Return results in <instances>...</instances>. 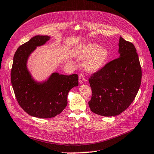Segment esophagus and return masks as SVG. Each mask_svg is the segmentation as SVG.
<instances>
[{"instance_id":"esophagus-1","label":"esophagus","mask_w":154,"mask_h":154,"mask_svg":"<svg viewBox=\"0 0 154 154\" xmlns=\"http://www.w3.org/2000/svg\"><path fill=\"white\" fill-rule=\"evenodd\" d=\"M79 81L80 82V84H82L83 82H86V79L84 78V75L82 73H80L79 74Z\"/></svg>"}]
</instances>
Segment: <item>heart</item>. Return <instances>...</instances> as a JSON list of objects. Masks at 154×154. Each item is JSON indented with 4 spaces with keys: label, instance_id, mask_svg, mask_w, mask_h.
<instances>
[{
    "label": "heart",
    "instance_id": "obj_1",
    "mask_svg": "<svg viewBox=\"0 0 154 154\" xmlns=\"http://www.w3.org/2000/svg\"><path fill=\"white\" fill-rule=\"evenodd\" d=\"M74 55L79 59L87 57L84 63V68L89 72H95L106 63L109 52L97 44L90 43L79 46L74 51Z\"/></svg>",
    "mask_w": 154,
    "mask_h": 154
}]
</instances>
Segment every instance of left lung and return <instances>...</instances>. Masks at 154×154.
<instances>
[{"label": "left lung", "mask_w": 154, "mask_h": 154, "mask_svg": "<svg viewBox=\"0 0 154 154\" xmlns=\"http://www.w3.org/2000/svg\"><path fill=\"white\" fill-rule=\"evenodd\" d=\"M120 57L109 62L89 79L92 96L88 104L97 115L115 116L129 107L141 82V68L134 45L120 37Z\"/></svg>", "instance_id": "left-lung-1"}]
</instances>
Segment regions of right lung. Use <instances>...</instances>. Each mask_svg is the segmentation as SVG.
<instances>
[{
  "mask_svg": "<svg viewBox=\"0 0 154 154\" xmlns=\"http://www.w3.org/2000/svg\"><path fill=\"white\" fill-rule=\"evenodd\" d=\"M48 36H36L20 46L14 54L11 81L19 105L29 115L51 118L60 114L67 106L68 93L79 86L78 75L52 73L43 82L34 80L29 71V57L37 47L50 39Z\"/></svg>",
  "mask_w": 154,
  "mask_h": 154,
  "instance_id": "add662e5",
  "label": "right lung"
}]
</instances>
